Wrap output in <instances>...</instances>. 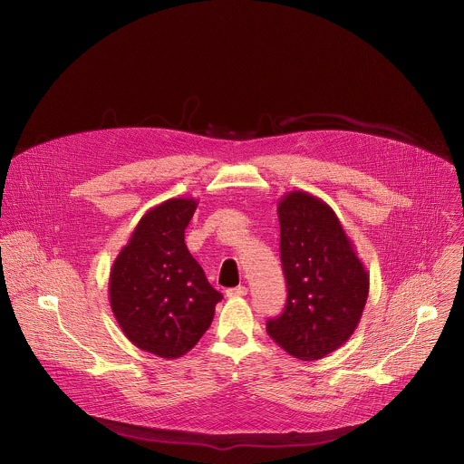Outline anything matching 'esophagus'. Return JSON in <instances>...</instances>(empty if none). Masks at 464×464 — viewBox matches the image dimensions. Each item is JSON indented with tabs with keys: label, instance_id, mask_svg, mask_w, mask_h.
Wrapping results in <instances>:
<instances>
[{
	"label": "esophagus",
	"instance_id": "1",
	"mask_svg": "<svg viewBox=\"0 0 464 464\" xmlns=\"http://www.w3.org/2000/svg\"><path fill=\"white\" fill-rule=\"evenodd\" d=\"M246 294H248L246 286H237V288L227 290V297H245Z\"/></svg>",
	"mask_w": 464,
	"mask_h": 464
}]
</instances>
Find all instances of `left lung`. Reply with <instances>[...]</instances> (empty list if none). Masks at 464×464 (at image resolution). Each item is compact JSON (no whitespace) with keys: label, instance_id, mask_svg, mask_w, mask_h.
I'll return each mask as SVG.
<instances>
[{"label":"left lung","instance_id":"left-lung-1","mask_svg":"<svg viewBox=\"0 0 464 464\" xmlns=\"http://www.w3.org/2000/svg\"><path fill=\"white\" fill-rule=\"evenodd\" d=\"M286 308L266 322L268 334L294 358L311 362L343 345L369 295V274L333 208L292 190L277 203Z\"/></svg>","mask_w":464,"mask_h":464}]
</instances>
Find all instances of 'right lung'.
I'll use <instances>...</instances> for the list:
<instances>
[{
  "instance_id": "right-lung-1",
  "label": "right lung",
  "mask_w": 464,
  "mask_h": 464,
  "mask_svg": "<svg viewBox=\"0 0 464 464\" xmlns=\"http://www.w3.org/2000/svg\"><path fill=\"white\" fill-rule=\"evenodd\" d=\"M196 207L192 198H170L148 210L110 274V306L122 333L167 360L198 343L223 299L185 245Z\"/></svg>"
}]
</instances>
